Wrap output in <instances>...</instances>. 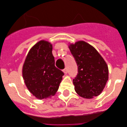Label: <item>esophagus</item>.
<instances>
[{"label": "esophagus", "instance_id": "34e87169", "mask_svg": "<svg viewBox=\"0 0 127 127\" xmlns=\"http://www.w3.org/2000/svg\"><path fill=\"white\" fill-rule=\"evenodd\" d=\"M63 72L64 73V74H66L67 73V69L65 68V69H63Z\"/></svg>", "mask_w": 127, "mask_h": 127}]
</instances>
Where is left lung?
Here are the masks:
<instances>
[{"label": "left lung", "instance_id": "8db88e82", "mask_svg": "<svg viewBox=\"0 0 127 127\" xmlns=\"http://www.w3.org/2000/svg\"><path fill=\"white\" fill-rule=\"evenodd\" d=\"M69 48L78 65V74L73 80L76 93L87 99L99 95L109 78L106 62L93 46L85 41L70 44Z\"/></svg>", "mask_w": 127, "mask_h": 127}]
</instances>
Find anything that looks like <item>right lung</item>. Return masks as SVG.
I'll list each match as a JSON object with an SVG mask.
<instances>
[{
  "label": "right lung",
  "mask_w": 127,
  "mask_h": 127,
  "mask_svg": "<svg viewBox=\"0 0 127 127\" xmlns=\"http://www.w3.org/2000/svg\"><path fill=\"white\" fill-rule=\"evenodd\" d=\"M64 73L55 66L52 45L40 40L29 51L23 66V77L31 94L38 99L51 97L56 93Z\"/></svg>",
  "instance_id": "right-lung-1"
}]
</instances>
